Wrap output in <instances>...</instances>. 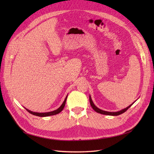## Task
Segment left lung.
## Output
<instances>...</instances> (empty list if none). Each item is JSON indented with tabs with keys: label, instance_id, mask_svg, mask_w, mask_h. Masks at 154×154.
<instances>
[{
	"label": "left lung",
	"instance_id": "1",
	"mask_svg": "<svg viewBox=\"0 0 154 154\" xmlns=\"http://www.w3.org/2000/svg\"><path fill=\"white\" fill-rule=\"evenodd\" d=\"M89 101H90V104H91V106H92V108L93 109V110L95 111V112H98V113H100V114H106V115H109V116H118V115H120V114H122L124 112H125L126 111L129 109V108L131 106L132 104H134V103L130 104V106H128V107H126V109H124L122 110H121L120 111H118V112H107V111H104V110H101L100 109H99V108L97 107L95 105H94L92 99H91V96H89Z\"/></svg>",
	"mask_w": 154,
	"mask_h": 154
}]
</instances>
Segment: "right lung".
Returning a JSON list of instances; mask_svg holds the SVG:
<instances>
[{
  "instance_id": "1",
  "label": "right lung",
  "mask_w": 154,
  "mask_h": 154,
  "mask_svg": "<svg viewBox=\"0 0 154 154\" xmlns=\"http://www.w3.org/2000/svg\"><path fill=\"white\" fill-rule=\"evenodd\" d=\"M67 97H65V99L63 101V103H62L61 105L60 106V108H58V109L57 110H54V111H51V112H32V111L28 110L27 109H26V110L28 112H30V114H33V115H35V116H40V117H45V116H51V115H55V114H57L58 113H60V112H61L62 110L63 109V108L65 105V103H66V100H67Z\"/></svg>"
}]
</instances>
